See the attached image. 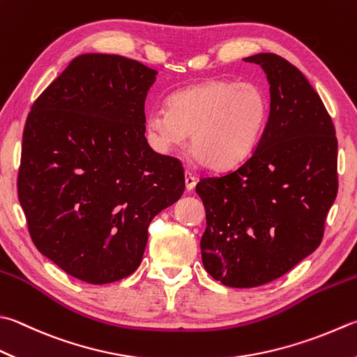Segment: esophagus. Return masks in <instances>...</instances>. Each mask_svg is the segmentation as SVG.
Segmentation results:
<instances>
[{
    "instance_id": "esophagus-1",
    "label": "esophagus",
    "mask_w": 357,
    "mask_h": 357,
    "mask_svg": "<svg viewBox=\"0 0 357 357\" xmlns=\"http://www.w3.org/2000/svg\"><path fill=\"white\" fill-rule=\"evenodd\" d=\"M185 185L188 191H192L194 186H196V177L190 171H185Z\"/></svg>"
}]
</instances>
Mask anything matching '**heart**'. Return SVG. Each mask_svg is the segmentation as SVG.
<instances>
[{"mask_svg":"<svg viewBox=\"0 0 357 357\" xmlns=\"http://www.w3.org/2000/svg\"><path fill=\"white\" fill-rule=\"evenodd\" d=\"M268 113L267 98L250 82L210 80L176 91L167 110H152L147 132L160 151L178 149L191 135V152L214 171L228 169L258 144Z\"/></svg>","mask_w":357,"mask_h":357,"instance_id":"1","label":"heart"}]
</instances>
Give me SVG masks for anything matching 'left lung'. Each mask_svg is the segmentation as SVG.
I'll list each match as a JSON object with an SVG mask.
<instances>
[{
  "label": "left lung",
  "mask_w": 357,
  "mask_h": 357,
  "mask_svg": "<svg viewBox=\"0 0 357 357\" xmlns=\"http://www.w3.org/2000/svg\"><path fill=\"white\" fill-rule=\"evenodd\" d=\"M244 60L271 85L264 132L236 169L196 185L206 211L202 262L230 287L271 283L309 257L339 186L334 124L303 73L272 52Z\"/></svg>",
  "instance_id": "left-lung-1"
}]
</instances>
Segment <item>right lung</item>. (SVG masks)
I'll return each mask as SVG.
<instances>
[{
  "label": "right lung",
  "instance_id": "obj_1",
  "mask_svg": "<svg viewBox=\"0 0 357 357\" xmlns=\"http://www.w3.org/2000/svg\"><path fill=\"white\" fill-rule=\"evenodd\" d=\"M157 71L112 54H82L26 119L18 200L38 252L90 284L141 264L147 227L181 197L177 158L144 137V100Z\"/></svg>",
  "mask_w": 357,
  "mask_h": 357
}]
</instances>
